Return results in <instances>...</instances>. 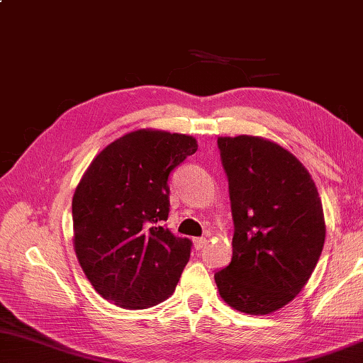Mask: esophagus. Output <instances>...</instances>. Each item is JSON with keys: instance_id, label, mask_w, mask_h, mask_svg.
I'll list each match as a JSON object with an SVG mask.
<instances>
[{"instance_id": "34e87169", "label": "esophagus", "mask_w": 363, "mask_h": 363, "mask_svg": "<svg viewBox=\"0 0 363 363\" xmlns=\"http://www.w3.org/2000/svg\"><path fill=\"white\" fill-rule=\"evenodd\" d=\"M208 245V238H204V236H201V238H195L194 240V246H195V249H203L204 246Z\"/></svg>"}]
</instances>
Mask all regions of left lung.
<instances>
[{
	"label": "left lung",
	"mask_w": 363,
	"mask_h": 363,
	"mask_svg": "<svg viewBox=\"0 0 363 363\" xmlns=\"http://www.w3.org/2000/svg\"><path fill=\"white\" fill-rule=\"evenodd\" d=\"M235 223L233 257L214 274L233 309L269 314L311 278L324 247L325 222L308 169L279 144L259 136L219 138Z\"/></svg>",
	"instance_id": "8db88e82"
}]
</instances>
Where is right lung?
Segmentation results:
<instances>
[{
  "label": "right lung",
  "instance_id": "1",
  "mask_svg": "<svg viewBox=\"0 0 363 363\" xmlns=\"http://www.w3.org/2000/svg\"><path fill=\"white\" fill-rule=\"evenodd\" d=\"M199 149L192 136L159 130L123 135L98 154L72 196L74 250L103 298L150 308L174 292L192 241L164 227L168 176Z\"/></svg>",
  "mask_w": 363,
  "mask_h": 363
}]
</instances>
